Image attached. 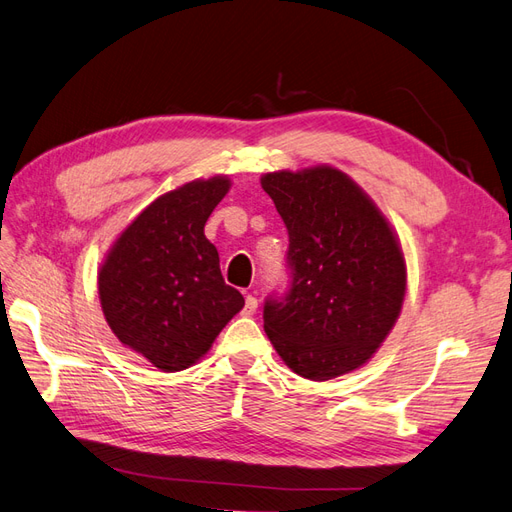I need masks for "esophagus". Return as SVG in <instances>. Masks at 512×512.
Listing matches in <instances>:
<instances>
[{
  "label": "esophagus",
  "instance_id": "1",
  "mask_svg": "<svg viewBox=\"0 0 512 512\" xmlns=\"http://www.w3.org/2000/svg\"><path fill=\"white\" fill-rule=\"evenodd\" d=\"M256 309H258V299L254 297V294H247V297H245L243 314H245V316H254V314H256Z\"/></svg>",
  "mask_w": 512,
  "mask_h": 512
}]
</instances>
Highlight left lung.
<instances>
[{
	"instance_id": "left-lung-1",
	"label": "left lung",
	"mask_w": 512,
	"mask_h": 512,
	"mask_svg": "<svg viewBox=\"0 0 512 512\" xmlns=\"http://www.w3.org/2000/svg\"><path fill=\"white\" fill-rule=\"evenodd\" d=\"M288 228L292 282L265 303V333L307 380L359 369L395 327L406 297V258L393 226L339 168L260 177Z\"/></svg>"
}]
</instances>
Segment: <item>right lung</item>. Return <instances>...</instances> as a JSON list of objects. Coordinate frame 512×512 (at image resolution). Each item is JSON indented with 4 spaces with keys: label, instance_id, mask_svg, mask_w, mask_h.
Instances as JSON below:
<instances>
[{
    "label": "right lung",
    "instance_id": "1",
    "mask_svg": "<svg viewBox=\"0 0 512 512\" xmlns=\"http://www.w3.org/2000/svg\"><path fill=\"white\" fill-rule=\"evenodd\" d=\"M228 190L230 179L218 175L158 196L123 228L98 269L108 327L166 374L203 359L245 305L224 282L218 250L205 237Z\"/></svg>",
    "mask_w": 512,
    "mask_h": 512
}]
</instances>
